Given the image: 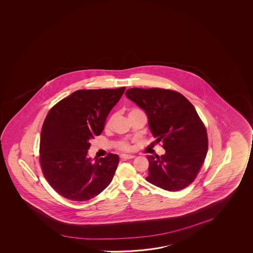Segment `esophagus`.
<instances>
[{
    "label": "esophagus",
    "instance_id": "esophagus-1",
    "mask_svg": "<svg viewBox=\"0 0 253 253\" xmlns=\"http://www.w3.org/2000/svg\"><path fill=\"white\" fill-rule=\"evenodd\" d=\"M135 157H136L135 155H129V154H122L121 155L122 160H130V159H134Z\"/></svg>",
    "mask_w": 253,
    "mask_h": 253
}]
</instances>
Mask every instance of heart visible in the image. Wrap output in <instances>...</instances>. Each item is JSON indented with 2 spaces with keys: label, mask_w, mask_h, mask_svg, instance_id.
I'll use <instances>...</instances> for the list:
<instances>
[{
  "label": "heart",
  "mask_w": 253,
  "mask_h": 253,
  "mask_svg": "<svg viewBox=\"0 0 253 253\" xmlns=\"http://www.w3.org/2000/svg\"><path fill=\"white\" fill-rule=\"evenodd\" d=\"M132 111H135V110H132ZM132 111H131V112H132ZM113 120H114L113 117H111V118L108 120V124H107V127H109L110 125H112ZM119 148L123 150H129L130 149V146H129V145H128L127 142H122V143L119 144Z\"/></svg>",
  "instance_id": "obj_1"
}]
</instances>
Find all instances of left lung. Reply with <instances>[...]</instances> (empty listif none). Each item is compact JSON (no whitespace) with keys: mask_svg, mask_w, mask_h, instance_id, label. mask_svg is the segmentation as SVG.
Returning <instances> with one entry per match:
<instances>
[{"mask_svg":"<svg viewBox=\"0 0 253 253\" xmlns=\"http://www.w3.org/2000/svg\"><path fill=\"white\" fill-rule=\"evenodd\" d=\"M125 95L145 111L151 132L166 151L147 155L146 180L169 191L190 185L208 150L207 129L193 105L177 91L160 88H130Z\"/></svg>","mask_w":253,"mask_h":253,"instance_id":"8db88e82","label":"left lung"}]
</instances>
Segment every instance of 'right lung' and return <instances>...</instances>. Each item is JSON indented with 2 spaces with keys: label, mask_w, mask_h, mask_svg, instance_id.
<instances>
[{
  "label": "right lung",
  "mask_w": 253,
  "mask_h": 253,
  "mask_svg": "<svg viewBox=\"0 0 253 253\" xmlns=\"http://www.w3.org/2000/svg\"><path fill=\"white\" fill-rule=\"evenodd\" d=\"M125 87L79 90L50 109L42 126L40 162L51 187L65 199L86 201L112 182L119 156L88 157L91 139L103 131Z\"/></svg>",
  "instance_id": "1"
}]
</instances>
